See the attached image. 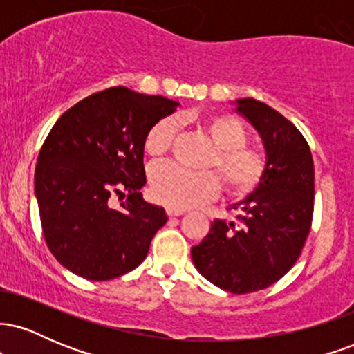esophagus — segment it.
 <instances>
[{
    "label": "esophagus",
    "mask_w": 354,
    "mask_h": 354,
    "mask_svg": "<svg viewBox=\"0 0 354 354\" xmlns=\"http://www.w3.org/2000/svg\"><path fill=\"white\" fill-rule=\"evenodd\" d=\"M166 214H168V216H181V214H185V211H183V209L166 208Z\"/></svg>",
    "instance_id": "obj_1"
}]
</instances>
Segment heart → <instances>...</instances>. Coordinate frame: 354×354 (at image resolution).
<instances>
[{
  "label": "heart",
  "mask_w": 354,
  "mask_h": 354,
  "mask_svg": "<svg viewBox=\"0 0 354 354\" xmlns=\"http://www.w3.org/2000/svg\"><path fill=\"white\" fill-rule=\"evenodd\" d=\"M201 124L214 145L205 168L218 174L230 196L246 198L254 193L265 178L266 158L258 148L246 145L245 124L231 115L208 116ZM176 133V118H161L146 133L145 153L154 160L163 158L171 149ZM216 175L211 171H188L173 163L156 165L149 171V191L154 201L173 209H186L216 196L219 182Z\"/></svg>",
  "instance_id": "1"
}]
</instances>
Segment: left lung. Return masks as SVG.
<instances>
[{"instance_id":"obj_1","label":"left lung","mask_w":354,"mask_h":354,"mask_svg":"<svg viewBox=\"0 0 354 354\" xmlns=\"http://www.w3.org/2000/svg\"><path fill=\"white\" fill-rule=\"evenodd\" d=\"M236 111L254 126L266 149L261 185L233 205L236 219H214L194 266L230 293L265 290L293 268L310 234L315 209V166L299 129L261 101L243 98Z\"/></svg>"}]
</instances>
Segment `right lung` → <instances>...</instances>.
<instances>
[{
  "label": "right lung",
  "mask_w": 354,
  "mask_h": 354,
  "mask_svg": "<svg viewBox=\"0 0 354 354\" xmlns=\"http://www.w3.org/2000/svg\"><path fill=\"white\" fill-rule=\"evenodd\" d=\"M178 103L124 86L108 88L64 111L39 149L35 194L44 241L71 273L91 281L123 276L148 254L168 221L149 205L143 143ZM126 196L120 210L111 198Z\"/></svg>",
  "instance_id": "right-lung-1"
}]
</instances>
